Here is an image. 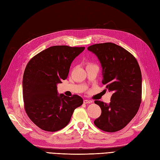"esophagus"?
I'll return each instance as SVG.
<instances>
[{"instance_id": "1", "label": "esophagus", "mask_w": 160, "mask_h": 160, "mask_svg": "<svg viewBox=\"0 0 160 160\" xmlns=\"http://www.w3.org/2000/svg\"><path fill=\"white\" fill-rule=\"evenodd\" d=\"M83 102L84 103V104H90V103H91L92 102V101L91 100H83Z\"/></svg>"}]
</instances>
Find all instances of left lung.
<instances>
[{
    "label": "left lung",
    "instance_id": "8db88e82",
    "mask_svg": "<svg viewBox=\"0 0 160 160\" xmlns=\"http://www.w3.org/2000/svg\"><path fill=\"white\" fill-rule=\"evenodd\" d=\"M87 49L96 54L102 67V82L113 92L109 104L99 100L102 113L94 124L113 132L124 128L135 117L142 101V73L136 58L112 42L95 44Z\"/></svg>",
    "mask_w": 160,
    "mask_h": 160
}]
</instances>
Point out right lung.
Returning a JSON list of instances; mask_svg holds the SVG:
<instances>
[{"label": "right lung", "mask_w": 160, "mask_h": 160, "mask_svg": "<svg viewBox=\"0 0 160 160\" xmlns=\"http://www.w3.org/2000/svg\"><path fill=\"white\" fill-rule=\"evenodd\" d=\"M85 47H50L29 61L22 80L24 107L42 130L55 132L69 124L74 110L83 103L78 95H58L57 84L67 79L71 62Z\"/></svg>", "instance_id": "right-lung-1"}]
</instances>
